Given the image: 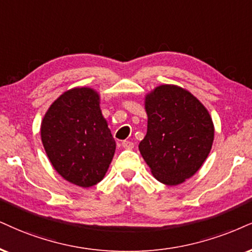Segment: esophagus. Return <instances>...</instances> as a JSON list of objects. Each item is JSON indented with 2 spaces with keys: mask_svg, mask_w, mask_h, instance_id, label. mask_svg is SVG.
<instances>
[{
  "mask_svg": "<svg viewBox=\"0 0 252 252\" xmlns=\"http://www.w3.org/2000/svg\"><path fill=\"white\" fill-rule=\"evenodd\" d=\"M121 146H123L125 150H132L133 147H134V145H133V142L128 141V140H124L123 142H121Z\"/></svg>",
  "mask_w": 252,
  "mask_h": 252,
  "instance_id": "esophagus-1",
  "label": "esophagus"
}]
</instances>
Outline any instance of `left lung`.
Listing matches in <instances>:
<instances>
[{"label": "left lung", "mask_w": 252, "mask_h": 252, "mask_svg": "<svg viewBox=\"0 0 252 252\" xmlns=\"http://www.w3.org/2000/svg\"><path fill=\"white\" fill-rule=\"evenodd\" d=\"M147 133L139 151L151 173L166 186L191 178L208 158L215 127L209 112L188 90L162 84L145 95Z\"/></svg>", "instance_id": "8db88e82"}]
</instances>
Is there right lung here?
<instances>
[{
  "label": "right lung",
  "instance_id": "right-lung-1",
  "mask_svg": "<svg viewBox=\"0 0 252 252\" xmlns=\"http://www.w3.org/2000/svg\"><path fill=\"white\" fill-rule=\"evenodd\" d=\"M40 139L56 172L83 188L104 179L117 146L99 92L88 86L66 90L52 102L40 124Z\"/></svg>",
  "mask_w": 252,
  "mask_h": 252
}]
</instances>
